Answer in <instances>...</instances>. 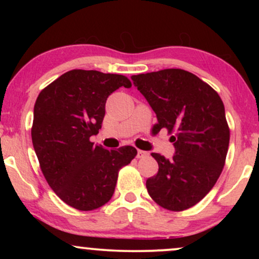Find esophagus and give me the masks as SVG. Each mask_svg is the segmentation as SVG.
<instances>
[{
  "instance_id": "esophagus-1",
  "label": "esophagus",
  "mask_w": 259,
  "mask_h": 259,
  "mask_svg": "<svg viewBox=\"0 0 259 259\" xmlns=\"http://www.w3.org/2000/svg\"><path fill=\"white\" fill-rule=\"evenodd\" d=\"M148 153L146 151H142V150H138V158H145V157H147Z\"/></svg>"
}]
</instances>
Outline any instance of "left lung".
Returning <instances> with one entry per match:
<instances>
[{"label": "left lung", "mask_w": 259, "mask_h": 259, "mask_svg": "<svg viewBox=\"0 0 259 259\" xmlns=\"http://www.w3.org/2000/svg\"><path fill=\"white\" fill-rule=\"evenodd\" d=\"M132 79L156 113L153 132L165 127L174 133L173 158L152 153L158 173L146 181L148 194L165 209L191 208L215 185L227 158L230 130L223 101L209 85L183 69Z\"/></svg>", "instance_id": "obj_1"}]
</instances>
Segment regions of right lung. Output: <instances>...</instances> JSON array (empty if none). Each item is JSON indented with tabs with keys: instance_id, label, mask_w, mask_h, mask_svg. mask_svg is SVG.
I'll list each match as a JSON object with an SVG mask.
<instances>
[{
	"instance_id": "right-lung-1",
	"label": "right lung",
	"mask_w": 259,
	"mask_h": 259,
	"mask_svg": "<svg viewBox=\"0 0 259 259\" xmlns=\"http://www.w3.org/2000/svg\"><path fill=\"white\" fill-rule=\"evenodd\" d=\"M132 82L119 74L74 69L38 94L31 139L45 179L68 206L102 207L114 194L118 171L138 154L135 147L106 150L90 141L99 134L106 101Z\"/></svg>"
}]
</instances>
